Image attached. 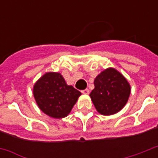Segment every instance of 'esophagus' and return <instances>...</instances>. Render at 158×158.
<instances>
[{
  "label": "esophagus",
  "mask_w": 158,
  "mask_h": 158,
  "mask_svg": "<svg viewBox=\"0 0 158 158\" xmlns=\"http://www.w3.org/2000/svg\"><path fill=\"white\" fill-rule=\"evenodd\" d=\"M82 94H85V95H88V94H89V90L87 89H84V90H83V91H82Z\"/></svg>",
  "instance_id": "obj_1"
}]
</instances>
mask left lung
<instances>
[{
    "instance_id": "obj_1",
    "label": "left lung",
    "mask_w": 158,
    "mask_h": 158,
    "mask_svg": "<svg viewBox=\"0 0 158 158\" xmlns=\"http://www.w3.org/2000/svg\"><path fill=\"white\" fill-rule=\"evenodd\" d=\"M94 86L89 96L97 110L103 115L120 111L127 103L131 91L127 79L114 68L101 72L94 80Z\"/></svg>"
}]
</instances>
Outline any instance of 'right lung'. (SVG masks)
<instances>
[{"label":"right lung","instance_id":"right-lung-1","mask_svg":"<svg viewBox=\"0 0 158 158\" xmlns=\"http://www.w3.org/2000/svg\"><path fill=\"white\" fill-rule=\"evenodd\" d=\"M81 93L65 83L60 73L43 74L33 86V96L46 115L60 119L69 115Z\"/></svg>","mask_w":158,"mask_h":158}]
</instances>
